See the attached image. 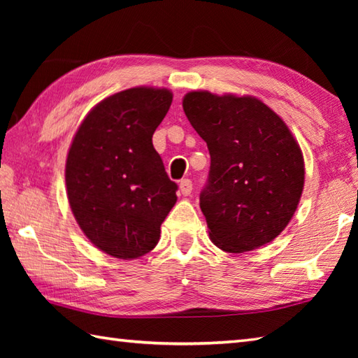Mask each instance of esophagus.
I'll use <instances>...</instances> for the list:
<instances>
[{"label":"esophagus","mask_w":358,"mask_h":358,"mask_svg":"<svg viewBox=\"0 0 358 358\" xmlns=\"http://www.w3.org/2000/svg\"><path fill=\"white\" fill-rule=\"evenodd\" d=\"M180 192L183 195H191L192 192V181L189 178H185L180 181Z\"/></svg>","instance_id":"1"}]
</instances>
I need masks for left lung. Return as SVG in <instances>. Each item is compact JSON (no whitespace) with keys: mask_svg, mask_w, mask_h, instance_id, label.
Instances as JSON below:
<instances>
[{"mask_svg":"<svg viewBox=\"0 0 358 358\" xmlns=\"http://www.w3.org/2000/svg\"><path fill=\"white\" fill-rule=\"evenodd\" d=\"M183 109L210 155L200 194L210 240L234 254L272 241L291 222L305 185L301 150L285 121L254 96L206 90L189 92Z\"/></svg>","mask_w":358,"mask_h":358,"instance_id":"left-lung-1","label":"left lung"}]
</instances>
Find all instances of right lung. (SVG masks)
Wrapping results in <instances>:
<instances>
[{
  "instance_id": "right-lung-1",
  "label": "right lung",
  "mask_w": 358,
  "mask_h": 358,
  "mask_svg": "<svg viewBox=\"0 0 358 358\" xmlns=\"http://www.w3.org/2000/svg\"><path fill=\"white\" fill-rule=\"evenodd\" d=\"M171 103L167 89L123 90L96 104L73 136L67 199L81 231L112 257L150 252L177 201L178 186L152 144Z\"/></svg>"
}]
</instances>
